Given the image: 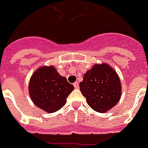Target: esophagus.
<instances>
[{
  "label": "esophagus",
  "instance_id": "esophagus-1",
  "mask_svg": "<svg viewBox=\"0 0 148 148\" xmlns=\"http://www.w3.org/2000/svg\"><path fill=\"white\" fill-rule=\"evenodd\" d=\"M74 88H79V84H78V82H74Z\"/></svg>",
  "mask_w": 148,
  "mask_h": 148
}]
</instances>
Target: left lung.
Segmentation results:
<instances>
[{
  "label": "left lung",
  "mask_w": 148,
  "mask_h": 148,
  "mask_svg": "<svg viewBox=\"0 0 148 148\" xmlns=\"http://www.w3.org/2000/svg\"><path fill=\"white\" fill-rule=\"evenodd\" d=\"M80 90L88 104L99 113L114 107L121 97V85L118 74L106 63L94 66L80 82Z\"/></svg>",
  "instance_id": "obj_1"
}]
</instances>
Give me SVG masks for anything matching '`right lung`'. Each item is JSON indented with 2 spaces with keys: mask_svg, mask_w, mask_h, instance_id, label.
<instances>
[{
  "mask_svg": "<svg viewBox=\"0 0 148 148\" xmlns=\"http://www.w3.org/2000/svg\"><path fill=\"white\" fill-rule=\"evenodd\" d=\"M74 86L60 76L54 66H42L33 74L29 84L30 98L37 107L49 113L62 108Z\"/></svg>",
  "mask_w": 148,
  "mask_h": 148,
  "instance_id": "add662e5",
  "label": "right lung"
}]
</instances>
